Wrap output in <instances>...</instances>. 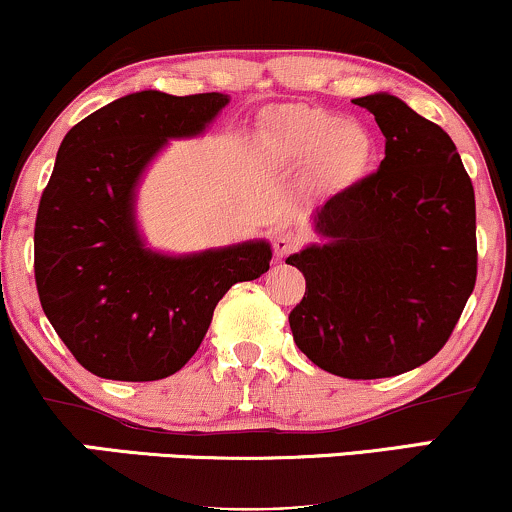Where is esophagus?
<instances>
[{"instance_id":"1","label":"esophagus","mask_w":512,"mask_h":512,"mask_svg":"<svg viewBox=\"0 0 512 512\" xmlns=\"http://www.w3.org/2000/svg\"><path fill=\"white\" fill-rule=\"evenodd\" d=\"M300 243H303V236L295 231H276L274 233V252L279 260H283L286 255H291L293 250H298Z\"/></svg>"}]
</instances>
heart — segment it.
<instances>
[{"mask_svg":"<svg viewBox=\"0 0 512 512\" xmlns=\"http://www.w3.org/2000/svg\"><path fill=\"white\" fill-rule=\"evenodd\" d=\"M369 140L357 123L341 116L295 109L272 123L267 152L279 166H307L331 152L338 171H350L367 157Z\"/></svg>","mask_w":512,"mask_h":512,"instance_id":"b5f03b06","label":"heart"}]
</instances>
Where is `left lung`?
<instances>
[{
	"instance_id": "obj_1",
	"label": "left lung",
	"mask_w": 512,
	"mask_h": 512,
	"mask_svg": "<svg viewBox=\"0 0 512 512\" xmlns=\"http://www.w3.org/2000/svg\"><path fill=\"white\" fill-rule=\"evenodd\" d=\"M386 138L377 174L326 200L319 243L293 252L305 298L288 317L324 372L396 377L439 353L477 279L474 190L441 126L391 92L353 100Z\"/></svg>"
}]
</instances>
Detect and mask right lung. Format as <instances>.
Segmentation results:
<instances>
[{
	"label": "right lung",
	"mask_w": 512,
	"mask_h": 512,
	"mask_svg": "<svg viewBox=\"0 0 512 512\" xmlns=\"http://www.w3.org/2000/svg\"><path fill=\"white\" fill-rule=\"evenodd\" d=\"M229 102L224 92H131L61 140L35 221V283L49 324L97 377H171L233 283L269 269L264 238L174 255L150 248L138 221L152 162L171 140L205 133Z\"/></svg>",
	"instance_id": "add662e5"
}]
</instances>
